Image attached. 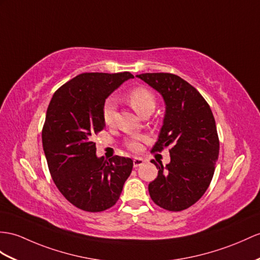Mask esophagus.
I'll list each match as a JSON object with an SVG mask.
<instances>
[{
    "mask_svg": "<svg viewBox=\"0 0 260 260\" xmlns=\"http://www.w3.org/2000/svg\"><path fill=\"white\" fill-rule=\"evenodd\" d=\"M143 162H144V160L142 159V157H135V159H134V167L135 168L140 167V166H142Z\"/></svg>",
    "mask_w": 260,
    "mask_h": 260,
    "instance_id": "1",
    "label": "esophagus"
}]
</instances>
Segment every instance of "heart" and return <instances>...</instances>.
I'll list each match as a JSON object with an SVG mask.
<instances>
[{"mask_svg":"<svg viewBox=\"0 0 260 260\" xmlns=\"http://www.w3.org/2000/svg\"><path fill=\"white\" fill-rule=\"evenodd\" d=\"M126 99H128L129 104L131 105L132 108L136 110L138 115H142L145 111H153L155 107V97L148 88L145 87H136L134 89H131L128 94H126ZM117 111V103L113 98L106 99L103 106V118L104 121L111 125L115 122ZM126 148L131 151H139L141 149V142L138 138L129 139L125 142Z\"/></svg>","mask_w":260,"mask_h":260,"instance_id":"b5f03b06","label":"heart"}]
</instances>
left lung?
<instances>
[{"mask_svg":"<svg viewBox=\"0 0 260 260\" xmlns=\"http://www.w3.org/2000/svg\"><path fill=\"white\" fill-rule=\"evenodd\" d=\"M137 77L159 91L166 103L163 125L152 152L170 148L171 162H151L159 169L149 184L156 205L171 212L195 204L211 184L218 159L216 123L203 96L181 77L169 73H145Z\"/></svg>","mask_w":260,"mask_h":260,"instance_id":"1","label":"left lung"}]
</instances>
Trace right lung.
I'll return each instance as SVG.
<instances>
[{"instance_id": "1", "label": "right lung", "mask_w": 260, "mask_h": 260, "mask_svg": "<svg viewBox=\"0 0 260 260\" xmlns=\"http://www.w3.org/2000/svg\"><path fill=\"white\" fill-rule=\"evenodd\" d=\"M130 78L129 72L80 74L59 87L48 105L42 142L49 173L79 210L97 213L115 205L132 171L130 157H98L92 141L106 126V99Z\"/></svg>"}]
</instances>
